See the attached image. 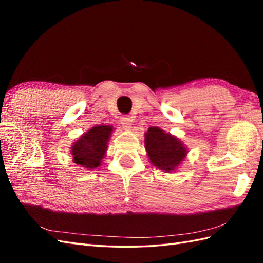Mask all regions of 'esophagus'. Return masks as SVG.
<instances>
[{"label": "esophagus", "mask_w": 263, "mask_h": 263, "mask_svg": "<svg viewBox=\"0 0 263 263\" xmlns=\"http://www.w3.org/2000/svg\"><path fill=\"white\" fill-rule=\"evenodd\" d=\"M121 124L123 126L124 130H130L132 127V120L129 117L121 118Z\"/></svg>", "instance_id": "obj_1"}]
</instances>
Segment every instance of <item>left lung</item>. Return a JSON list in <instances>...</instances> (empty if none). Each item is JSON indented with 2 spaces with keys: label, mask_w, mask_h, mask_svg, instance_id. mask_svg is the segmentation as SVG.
<instances>
[{
  "label": "left lung",
  "mask_w": 263,
  "mask_h": 263,
  "mask_svg": "<svg viewBox=\"0 0 263 263\" xmlns=\"http://www.w3.org/2000/svg\"><path fill=\"white\" fill-rule=\"evenodd\" d=\"M144 146L152 166L164 173L175 172L188 154L182 141L158 126H151L144 133Z\"/></svg>",
  "instance_id": "8db88e82"
}]
</instances>
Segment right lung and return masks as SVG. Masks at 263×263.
<instances>
[{"label":"right lung","instance_id":"add662e5","mask_svg":"<svg viewBox=\"0 0 263 263\" xmlns=\"http://www.w3.org/2000/svg\"><path fill=\"white\" fill-rule=\"evenodd\" d=\"M114 131L112 125H95L83 133L71 144L72 162L86 170L99 168L106 155L108 140Z\"/></svg>","mask_w":263,"mask_h":263}]
</instances>
